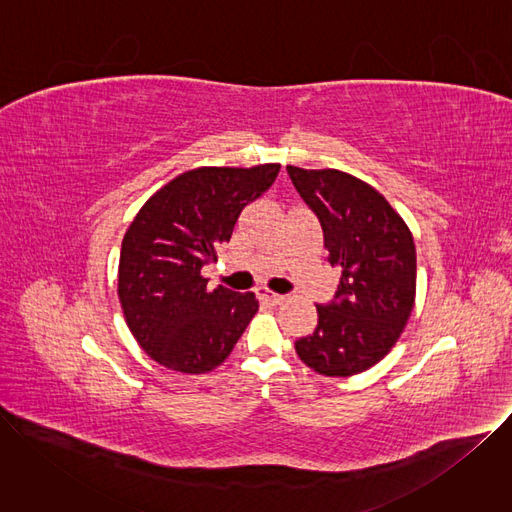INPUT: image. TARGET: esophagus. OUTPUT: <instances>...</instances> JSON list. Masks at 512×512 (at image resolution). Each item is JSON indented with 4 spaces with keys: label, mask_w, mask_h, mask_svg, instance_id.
I'll return each mask as SVG.
<instances>
[{
    "label": "esophagus",
    "mask_w": 512,
    "mask_h": 512,
    "mask_svg": "<svg viewBox=\"0 0 512 512\" xmlns=\"http://www.w3.org/2000/svg\"><path fill=\"white\" fill-rule=\"evenodd\" d=\"M257 294H259V298H261L263 302H269V304H273V306H277V304L283 302V296L275 294V291H271V289H267V287H259Z\"/></svg>",
    "instance_id": "34e87169"
}]
</instances>
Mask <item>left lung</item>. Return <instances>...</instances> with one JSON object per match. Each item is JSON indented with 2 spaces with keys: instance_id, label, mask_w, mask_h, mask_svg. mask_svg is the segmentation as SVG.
Listing matches in <instances>:
<instances>
[{
  "instance_id": "1",
  "label": "left lung",
  "mask_w": 512,
  "mask_h": 512,
  "mask_svg": "<svg viewBox=\"0 0 512 512\" xmlns=\"http://www.w3.org/2000/svg\"><path fill=\"white\" fill-rule=\"evenodd\" d=\"M287 174L318 216L330 265L340 269L334 300L316 306L318 326L296 352L320 375H358L389 354L411 316V231L383 194L346 172L287 166Z\"/></svg>"
}]
</instances>
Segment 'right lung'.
<instances>
[{
	"label": "right lung",
	"mask_w": 512,
	"mask_h": 512,
	"mask_svg": "<svg viewBox=\"0 0 512 512\" xmlns=\"http://www.w3.org/2000/svg\"><path fill=\"white\" fill-rule=\"evenodd\" d=\"M279 168H196L135 214L121 243L117 294L131 334L162 367L186 375L216 369L257 314L253 291L208 289L200 269L229 243L241 210Z\"/></svg>",
	"instance_id": "right-lung-1"
}]
</instances>
